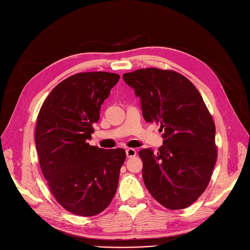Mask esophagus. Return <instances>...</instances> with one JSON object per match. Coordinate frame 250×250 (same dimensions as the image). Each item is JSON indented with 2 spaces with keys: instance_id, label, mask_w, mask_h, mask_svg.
Masks as SVG:
<instances>
[{
  "instance_id": "esophagus-1",
  "label": "esophagus",
  "mask_w": 250,
  "mask_h": 250,
  "mask_svg": "<svg viewBox=\"0 0 250 250\" xmlns=\"http://www.w3.org/2000/svg\"><path fill=\"white\" fill-rule=\"evenodd\" d=\"M126 155H127L128 158L134 157L135 155H137V151H135V149H133V148H127L126 149Z\"/></svg>"
}]
</instances>
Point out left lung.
I'll return each instance as SVG.
<instances>
[{
    "label": "left lung",
    "instance_id": "obj_1",
    "mask_svg": "<svg viewBox=\"0 0 250 250\" xmlns=\"http://www.w3.org/2000/svg\"><path fill=\"white\" fill-rule=\"evenodd\" d=\"M123 79L140 97L146 122L161 125L164 144L142 149L147 190L169 209L190 207L206 191L217 161L214 120L198 89L175 71L147 67Z\"/></svg>",
    "mask_w": 250,
    "mask_h": 250
}]
</instances>
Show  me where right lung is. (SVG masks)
Listing matches in <instances>:
<instances>
[{"instance_id":"obj_1","label":"right lung","mask_w":250,"mask_h":250,"mask_svg":"<svg viewBox=\"0 0 250 250\" xmlns=\"http://www.w3.org/2000/svg\"><path fill=\"white\" fill-rule=\"evenodd\" d=\"M119 79L108 72L75 74L52 89L37 117L35 144L42 172L56 201L72 214L98 215L117 192L125 150H105L86 141Z\"/></svg>"}]
</instances>
